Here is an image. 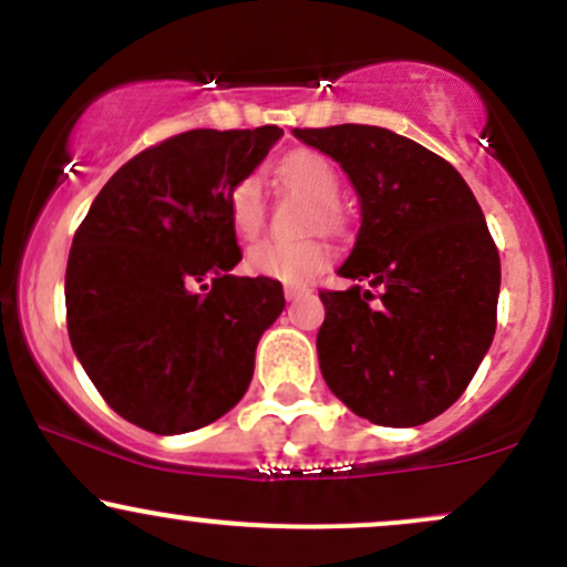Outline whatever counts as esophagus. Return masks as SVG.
I'll return each mask as SVG.
<instances>
[{
    "label": "esophagus",
    "instance_id": "34e87169",
    "mask_svg": "<svg viewBox=\"0 0 567 567\" xmlns=\"http://www.w3.org/2000/svg\"><path fill=\"white\" fill-rule=\"evenodd\" d=\"M306 292H311L306 285H285V298H288V301H296V298L306 296Z\"/></svg>",
    "mask_w": 567,
    "mask_h": 567
}]
</instances>
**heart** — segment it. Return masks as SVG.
Instances as JSON below:
<instances>
[{
	"mask_svg": "<svg viewBox=\"0 0 567 567\" xmlns=\"http://www.w3.org/2000/svg\"><path fill=\"white\" fill-rule=\"evenodd\" d=\"M279 184L303 192L306 197L315 199L309 213V229H330L341 226V210H338V197H341V178L333 162L324 159L315 152H296L277 165ZM229 220L231 229L239 239L258 237L266 220V197L261 178L256 173L243 175L229 188ZM330 245L320 237L298 239V243H282V239H261L247 250V269L252 275L266 279H279V282H306L317 277L324 266L330 264Z\"/></svg>",
	"mask_w": 567,
	"mask_h": 567,
	"instance_id": "b5f03b06",
	"label": "heart"
}]
</instances>
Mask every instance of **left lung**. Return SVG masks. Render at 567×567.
<instances>
[{"label": "left lung", "instance_id": "8db88e82", "mask_svg": "<svg viewBox=\"0 0 567 567\" xmlns=\"http://www.w3.org/2000/svg\"><path fill=\"white\" fill-rule=\"evenodd\" d=\"M333 157L360 197L362 226L320 290L317 333L330 392L379 426H419L466 392L496 333L498 247L458 171L383 127L292 130Z\"/></svg>", "mask_w": 567, "mask_h": 567}]
</instances>
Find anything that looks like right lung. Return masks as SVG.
<instances>
[{
	"mask_svg": "<svg viewBox=\"0 0 567 567\" xmlns=\"http://www.w3.org/2000/svg\"><path fill=\"white\" fill-rule=\"evenodd\" d=\"M277 125L188 130L143 148L97 192L71 243V347L106 405L154 434H184L243 400L258 338L282 315L277 279L243 258L229 188Z\"/></svg>",
	"mask_w": 567,
	"mask_h": 567,
	"instance_id": "obj_1",
	"label": "right lung"
}]
</instances>
